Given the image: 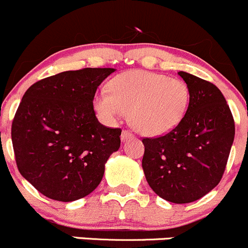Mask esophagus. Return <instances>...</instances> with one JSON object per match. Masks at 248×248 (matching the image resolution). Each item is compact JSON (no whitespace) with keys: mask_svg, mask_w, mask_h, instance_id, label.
<instances>
[{"mask_svg":"<svg viewBox=\"0 0 248 248\" xmlns=\"http://www.w3.org/2000/svg\"><path fill=\"white\" fill-rule=\"evenodd\" d=\"M130 137H132V134L130 131H127V130H123V132H122V142H125L127 139H130Z\"/></svg>","mask_w":248,"mask_h":248,"instance_id":"obj_1","label":"esophagus"}]
</instances>
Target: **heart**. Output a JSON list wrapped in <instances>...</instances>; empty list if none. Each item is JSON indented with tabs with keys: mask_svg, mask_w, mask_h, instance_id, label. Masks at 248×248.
Wrapping results in <instances>:
<instances>
[{
	"mask_svg": "<svg viewBox=\"0 0 248 248\" xmlns=\"http://www.w3.org/2000/svg\"><path fill=\"white\" fill-rule=\"evenodd\" d=\"M108 90H100L93 100L97 116L114 124L129 111V123L144 136H163L185 118L190 93L187 83L161 73L132 70L116 76Z\"/></svg>",
	"mask_w": 248,
	"mask_h": 248,
	"instance_id": "heart-1",
	"label": "heart"
}]
</instances>
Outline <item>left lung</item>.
Instances as JSON below:
<instances>
[{
    "instance_id": "obj_1",
    "label": "left lung",
    "mask_w": 248,
    "mask_h": 248,
    "mask_svg": "<svg viewBox=\"0 0 248 248\" xmlns=\"http://www.w3.org/2000/svg\"><path fill=\"white\" fill-rule=\"evenodd\" d=\"M178 76L189 88L187 113L169 134L142 140V169L156 195L173 204H188L219 183L234 142L235 125L216 85L185 71Z\"/></svg>"
}]
</instances>
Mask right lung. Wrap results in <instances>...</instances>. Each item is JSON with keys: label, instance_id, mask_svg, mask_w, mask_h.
I'll return each instance as SVG.
<instances>
[{"label": "right lung", "instance_id": "add662e5", "mask_svg": "<svg viewBox=\"0 0 248 248\" xmlns=\"http://www.w3.org/2000/svg\"><path fill=\"white\" fill-rule=\"evenodd\" d=\"M114 68H83L44 78L24 94L12 124L19 172L56 202H75L101 182L121 129L104 126L93 100Z\"/></svg>", "mask_w": 248, "mask_h": 248}]
</instances>
